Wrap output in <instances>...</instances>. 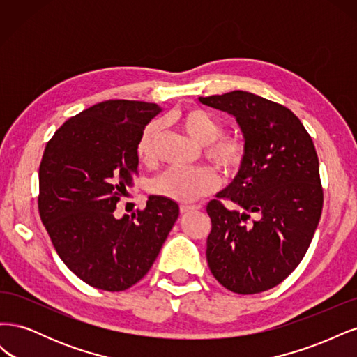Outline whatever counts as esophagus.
Returning <instances> with one entry per match:
<instances>
[{"instance_id":"obj_1","label":"esophagus","mask_w":357,"mask_h":357,"mask_svg":"<svg viewBox=\"0 0 357 357\" xmlns=\"http://www.w3.org/2000/svg\"><path fill=\"white\" fill-rule=\"evenodd\" d=\"M193 210H199V205H188V204L180 205L181 213H189V211H193Z\"/></svg>"}]
</instances>
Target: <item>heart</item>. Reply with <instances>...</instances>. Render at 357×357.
<instances>
[{
    "instance_id": "obj_1",
    "label": "heart",
    "mask_w": 357,
    "mask_h": 357,
    "mask_svg": "<svg viewBox=\"0 0 357 357\" xmlns=\"http://www.w3.org/2000/svg\"><path fill=\"white\" fill-rule=\"evenodd\" d=\"M171 121L183 129L193 142L202 146V155L223 176L231 177L241 169L247 156L245 143L240 137L223 135V123L201 107H185L171 114ZM160 135V123L149 122L137 139V158L143 164L155 160L156 142ZM156 195L177 201L192 202L218 188V176L208 167L190 169H169L153 181Z\"/></svg>"
}]
</instances>
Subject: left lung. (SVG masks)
<instances>
[{
	"label": "left lung",
	"mask_w": 357,
	"mask_h": 357,
	"mask_svg": "<svg viewBox=\"0 0 357 357\" xmlns=\"http://www.w3.org/2000/svg\"><path fill=\"white\" fill-rule=\"evenodd\" d=\"M199 101L236 117L247 156L238 176L207 205V262L240 295L287 278L305 256L323 208L314 143L287 107L234 91Z\"/></svg>",
	"instance_id": "left-lung-1"
}]
</instances>
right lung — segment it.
Segmentation results:
<instances>
[{"label": "right lung", "instance_id": "1", "mask_svg": "<svg viewBox=\"0 0 357 357\" xmlns=\"http://www.w3.org/2000/svg\"><path fill=\"white\" fill-rule=\"evenodd\" d=\"M153 102L109 100L70 117L49 139L38 169V213L56 253L84 283L126 290L152 268L178 205L150 197L114 218L138 176L137 139L159 113Z\"/></svg>", "mask_w": 357, "mask_h": 357}]
</instances>
